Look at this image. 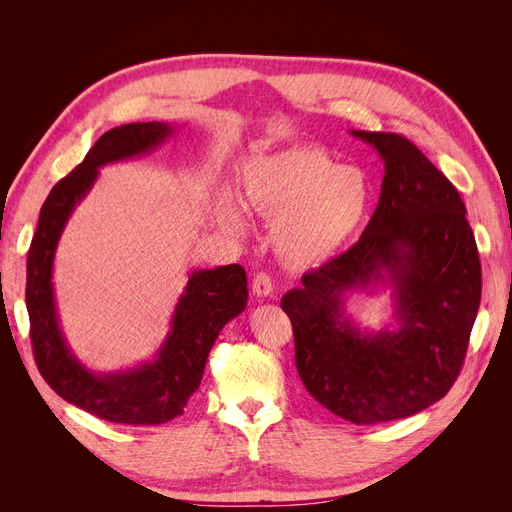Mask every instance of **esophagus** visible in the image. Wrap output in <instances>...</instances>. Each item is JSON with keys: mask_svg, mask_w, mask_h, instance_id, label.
<instances>
[{"mask_svg": "<svg viewBox=\"0 0 512 512\" xmlns=\"http://www.w3.org/2000/svg\"><path fill=\"white\" fill-rule=\"evenodd\" d=\"M273 280H271V275H267V273H256L254 275V280H252V290H254V294L256 297H269V294H273Z\"/></svg>", "mask_w": 512, "mask_h": 512, "instance_id": "1", "label": "esophagus"}]
</instances>
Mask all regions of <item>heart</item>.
<instances>
[{
  "mask_svg": "<svg viewBox=\"0 0 512 512\" xmlns=\"http://www.w3.org/2000/svg\"><path fill=\"white\" fill-rule=\"evenodd\" d=\"M245 200L275 222V245L292 265L331 258L361 226L371 203V183L361 168L339 166L320 147H292L250 160L243 168ZM224 218L245 228L235 198L224 200Z\"/></svg>",
  "mask_w": 512,
  "mask_h": 512,
  "instance_id": "obj_1",
  "label": "heart"
}]
</instances>
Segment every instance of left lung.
Instances as JSON below:
<instances>
[{"instance_id":"8db88e82","label":"left lung","mask_w":512,"mask_h":512,"mask_svg":"<svg viewBox=\"0 0 512 512\" xmlns=\"http://www.w3.org/2000/svg\"><path fill=\"white\" fill-rule=\"evenodd\" d=\"M384 160L378 207L361 239L282 297L297 371L318 404L354 425L429 408L455 384L480 305V260L466 205L406 136L352 130ZM389 281L397 332L363 334L343 294Z\"/></svg>"}]
</instances>
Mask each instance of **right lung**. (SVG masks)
Listing matches in <instances>:
<instances>
[{"label":"right lung","instance_id":"add662e5","mask_svg":"<svg viewBox=\"0 0 512 512\" xmlns=\"http://www.w3.org/2000/svg\"><path fill=\"white\" fill-rule=\"evenodd\" d=\"M170 134L173 126L164 121L126 123L104 132L85 160L46 196L27 254L29 337L42 378L70 404L121 425H162L183 414L203 378L215 339L247 305V277L241 265L194 271L156 361L117 374L89 371L61 335L51 280L55 250L70 213L91 190L100 166L141 156Z\"/></svg>","mask_w":512,"mask_h":512}]
</instances>
